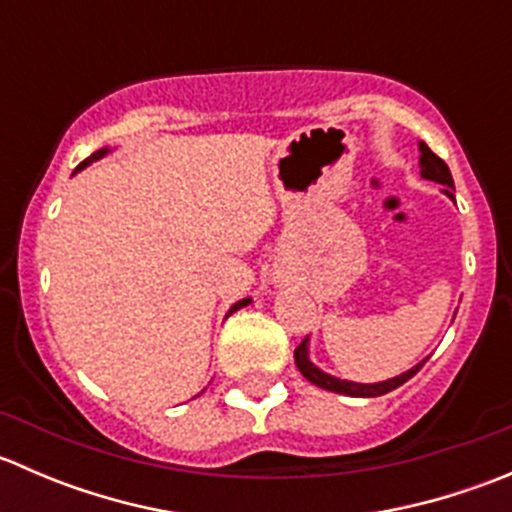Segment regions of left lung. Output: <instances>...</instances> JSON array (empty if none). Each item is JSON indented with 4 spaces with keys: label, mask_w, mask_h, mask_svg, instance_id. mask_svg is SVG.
<instances>
[{
    "label": "left lung",
    "mask_w": 512,
    "mask_h": 512,
    "mask_svg": "<svg viewBox=\"0 0 512 512\" xmlns=\"http://www.w3.org/2000/svg\"><path fill=\"white\" fill-rule=\"evenodd\" d=\"M418 153H421V158H418V165H421V178L433 180V183H441L443 193L453 200V178H451V170H448V165L443 163V160L438 158L436 153H433L423 141H418ZM426 359L418 361L416 366H411V369L404 371V374L394 376V379L376 381V384H356V381H347V379H339V376L327 374V371L319 369L317 364H312V359H309V337L304 339L297 349H294V364H297V369L302 371L304 379L312 381V384L319 386V389L334 391V394L354 396V399H374V396L389 394V391L399 389L401 384H406V381H409L411 376H414L416 371L426 364Z\"/></svg>",
    "instance_id": "1"
}]
</instances>
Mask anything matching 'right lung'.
Returning a JSON list of instances; mask_svg holds the SVG:
<instances>
[{"mask_svg": "<svg viewBox=\"0 0 512 512\" xmlns=\"http://www.w3.org/2000/svg\"><path fill=\"white\" fill-rule=\"evenodd\" d=\"M108 153H111V148H101V151L91 153V156H89V158H86V160H84V163H81V165H79V168H76V170H74V173H79V170H84V168H86V165H91V163H94V160H101L103 156H108ZM250 302H252V297H245V299H240V302H235V304H232V307H230V312H227V314H232V312H237V309L247 307V304H250Z\"/></svg>", "mask_w": 512, "mask_h": 512, "instance_id": "1", "label": "right lung"}]
</instances>
